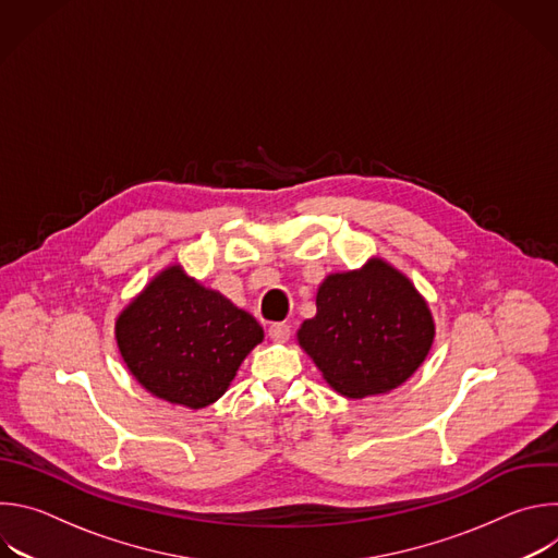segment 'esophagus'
<instances>
[{"label":"esophagus","mask_w":558,"mask_h":558,"mask_svg":"<svg viewBox=\"0 0 558 558\" xmlns=\"http://www.w3.org/2000/svg\"><path fill=\"white\" fill-rule=\"evenodd\" d=\"M269 338L274 342H287L291 338V327L284 323H276L269 327Z\"/></svg>","instance_id":"esophagus-1"}]
</instances>
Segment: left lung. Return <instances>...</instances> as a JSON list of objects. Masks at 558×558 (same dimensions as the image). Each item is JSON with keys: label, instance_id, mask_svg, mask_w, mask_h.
Wrapping results in <instances>:
<instances>
[{"label": "left lung", "instance_id": "left-lung-1", "mask_svg": "<svg viewBox=\"0 0 558 558\" xmlns=\"http://www.w3.org/2000/svg\"><path fill=\"white\" fill-rule=\"evenodd\" d=\"M315 306L317 313L298 329V342L327 384L353 400L402 386L435 340L426 300L381 258L327 276Z\"/></svg>", "mask_w": 558, "mask_h": 558}]
</instances>
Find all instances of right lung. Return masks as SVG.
I'll return each instance as SVG.
<instances>
[{"label": "right lung", "instance_id": "right-lung-1", "mask_svg": "<svg viewBox=\"0 0 558 558\" xmlns=\"http://www.w3.org/2000/svg\"><path fill=\"white\" fill-rule=\"evenodd\" d=\"M117 347L154 397L192 411L225 395L263 327L222 293L170 265L119 313Z\"/></svg>", "mask_w": 558, "mask_h": 558}]
</instances>
